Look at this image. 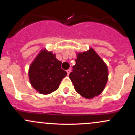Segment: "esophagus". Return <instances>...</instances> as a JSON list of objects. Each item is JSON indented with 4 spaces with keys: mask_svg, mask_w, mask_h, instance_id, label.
Instances as JSON below:
<instances>
[{
    "mask_svg": "<svg viewBox=\"0 0 135 135\" xmlns=\"http://www.w3.org/2000/svg\"><path fill=\"white\" fill-rule=\"evenodd\" d=\"M70 72H71V69H68L67 70H66V73H67L68 75H69V74L70 73Z\"/></svg>",
    "mask_w": 135,
    "mask_h": 135,
    "instance_id": "obj_1",
    "label": "esophagus"
}]
</instances>
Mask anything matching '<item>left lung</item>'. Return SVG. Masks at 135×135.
Returning a JSON list of instances; mask_svg holds the SVG:
<instances>
[{
  "label": "left lung",
  "instance_id": "obj_1",
  "mask_svg": "<svg viewBox=\"0 0 135 135\" xmlns=\"http://www.w3.org/2000/svg\"><path fill=\"white\" fill-rule=\"evenodd\" d=\"M76 55L69 78L77 93L85 99H93L103 91L108 81L107 65L91 47Z\"/></svg>",
  "mask_w": 135,
  "mask_h": 135
}]
</instances>
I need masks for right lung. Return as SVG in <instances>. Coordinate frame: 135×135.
Here are the masks:
<instances>
[{"mask_svg": "<svg viewBox=\"0 0 135 135\" xmlns=\"http://www.w3.org/2000/svg\"><path fill=\"white\" fill-rule=\"evenodd\" d=\"M61 63L55 54L46 48L42 50L28 69V78L32 88L43 95L57 90L61 80L67 75L61 69Z\"/></svg>", "mask_w": 135, "mask_h": 135, "instance_id": "add662e5", "label": "right lung"}]
</instances>
